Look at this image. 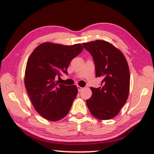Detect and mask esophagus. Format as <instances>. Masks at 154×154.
Instances as JSON below:
<instances>
[{
  "mask_svg": "<svg viewBox=\"0 0 154 154\" xmlns=\"http://www.w3.org/2000/svg\"><path fill=\"white\" fill-rule=\"evenodd\" d=\"M77 89H78V91H81L82 89H83V88H82V87H81V86H77Z\"/></svg>",
  "mask_w": 154,
  "mask_h": 154,
  "instance_id": "34e87169",
  "label": "esophagus"
}]
</instances>
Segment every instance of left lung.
Masks as SVG:
<instances>
[{
    "label": "left lung",
    "mask_w": 154,
    "mask_h": 154,
    "mask_svg": "<svg viewBox=\"0 0 154 154\" xmlns=\"http://www.w3.org/2000/svg\"><path fill=\"white\" fill-rule=\"evenodd\" d=\"M93 57L96 77H102L101 87L91 88L92 96L86 104L92 116L99 120L113 118L127 102L129 93L130 72L127 59L111 43L96 40L84 43Z\"/></svg>",
    "instance_id": "left-lung-1"
}]
</instances>
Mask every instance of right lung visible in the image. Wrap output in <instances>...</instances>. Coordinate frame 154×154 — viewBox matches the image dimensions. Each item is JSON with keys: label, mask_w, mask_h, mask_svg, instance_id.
Here are the masks:
<instances>
[{"label": "right lung", "mask_w": 154, "mask_h": 154, "mask_svg": "<svg viewBox=\"0 0 154 154\" xmlns=\"http://www.w3.org/2000/svg\"><path fill=\"white\" fill-rule=\"evenodd\" d=\"M80 43L63 45L51 42L38 45L27 60L24 82L32 104L41 116L58 121L67 116L77 97L75 85L58 84L55 77L67 74L71 60L83 50Z\"/></svg>", "instance_id": "obj_1"}]
</instances>
